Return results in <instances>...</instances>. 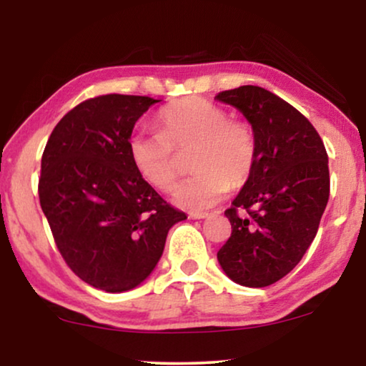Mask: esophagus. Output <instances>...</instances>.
I'll return each instance as SVG.
<instances>
[{"mask_svg": "<svg viewBox=\"0 0 366 366\" xmlns=\"http://www.w3.org/2000/svg\"><path fill=\"white\" fill-rule=\"evenodd\" d=\"M209 213H203V212H192L189 213V218L192 219H203V218H208Z\"/></svg>", "mask_w": 366, "mask_h": 366, "instance_id": "esophagus-1", "label": "esophagus"}]
</instances>
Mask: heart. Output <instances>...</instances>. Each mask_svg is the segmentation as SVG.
<instances>
[{"label":"heart","instance_id":"1","mask_svg":"<svg viewBox=\"0 0 366 366\" xmlns=\"http://www.w3.org/2000/svg\"><path fill=\"white\" fill-rule=\"evenodd\" d=\"M158 132L129 139V158L144 182L169 192L182 169L178 153L192 152L193 177L174 189L173 199L187 209H207L242 187L257 163L252 124L229 118L227 109L203 98H187L158 114Z\"/></svg>","mask_w":366,"mask_h":366}]
</instances>
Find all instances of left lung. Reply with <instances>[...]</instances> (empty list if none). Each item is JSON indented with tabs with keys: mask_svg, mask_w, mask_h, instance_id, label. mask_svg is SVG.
Wrapping results in <instances>:
<instances>
[{
	"mask_svg": "<svg viewBox=\"0 0 366 366\" xmlns=\"http://www.w3.org/2000/svg\"><path fill=\"white\" fill-rule=\"evenodd\" d=\"M244 114L257 163L224 214L232 237L218 262L234 283L263 288L300 263L317 237L330 197L328 154L313 124L277 94L239 86L217 94Z\"/></svg>",
	"mask_w": 366,
	"mask_h": 366,
	"instance_id": "1",
	"label": "left lung"
}]
</instances>
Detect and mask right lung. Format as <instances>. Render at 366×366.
I'll use <instances>...</instances> for the list:
<instances>
[{"label":"right lung","instance_id":"add662e5","mask_svg":"<svg viewBox=\"0 0 366 366\" xmlns=\"http://www.w3.org/2000/svg\"><path fill=\"white\" fill-rule=\"evenodd\" d=\"M162 102L103 94L59 119L44 147L39 204L71 272L108 293L144 282L174 223L187 214L139 177L129 158L134 123Z\"/></svg>","mask_w":366,"mask_h":366}]
</instances>
